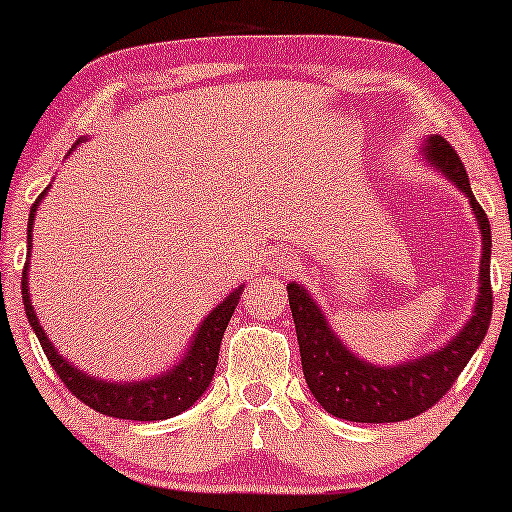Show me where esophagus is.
Listing matches in <instances>:
<instances>
[{"label": "esophagus", "instance_id": "1", "mask_svg": "<svg viewBox=\"0 0 512 512\" xmlns=\"http://www.w3.org/2000/svg\"><path fill=\"white\" fill-rule=\"evenodd\" d=\"M298 269V257L291 252H276L274 255V272L276 274H293Z\"/></svg>", "mask_w": 512, "mask_h": 512}]
</instances>
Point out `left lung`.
<instances>
[{"label":"left lung","mask_w":512,"mask_h":512,"mask_svg":"<svg viewBox=\"0 0 512 512\" xmlns=\"http://www.w3.org/2000/svg\"><path fill=\"white\" fill-rule=\"evenodd\" d=\"M424 156L452 185H457V190L467 195L481 228L479 296L474 315L469 317L460 334L438 351L414 358V361L397 363V366H375L346 349L310 293L301 284L291 281L286 291H289L293 325H296L298 346H301L305 383L320 407L337 419L356 421V424H395V421H407L424 414L450 390L489 330L493 310L489 219L477 197L472 195L464 163L443 137L438 134L428 137Z\"/></svg>","instance_id":"8db88e82"}]
</instances>
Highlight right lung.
Returning <instances> with one entry per match:
<instances>
[{
	"mask_svg": "<svg viewBox=\"0 0 512 512\" xmlns=\"http://www.w3.org/2000/svg\"><path fill=\"white\" fill-rule=\"evenodd\" d=\"M45 195H48V187H45V190L40 192V197L35 199V204L31 207V216H28V255H31L33 245L31 233L35 211H38L40 199ZM28 267H31V262H26L21 276V298L23 308H26L28 322H31L35 337H38L40 346H43L50 366L55 368L57 375H60L62 383L67 385V390L72 392L76 399H81L86 407L101 411L105 416H113V419L163 421L170 419V416H178L180 411L190 409L211 385V375H214L216 363H219L223 332H226L228 322H231V315L240 301L243 286H238L226 301L216 305V308L204 317L195 339L187 346L185 356H182L178 366H173L163 375H156V378L151 380L108 383V380H96L93 375L84 373V370L76 368L74 363H69L67 358L57 354V349L52 346L48 334L40 327L38 317H35L31 293H28Z\"/></svg>",
	"mask_w": 512,
	"mask_h": 512,
	"instance_id": "add662e5",
	"label": "right lung"
}]
</instances>
